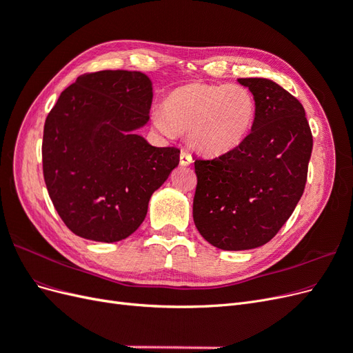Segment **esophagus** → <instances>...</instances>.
<instances>
[{"mask_svg": "<svg viewBox=\"0 0 353 353\" xmlns=\"http://www.w3.org/2000/svg\"><path fill=\"white\" fill-rule=\"evenodd\" d=\"M179 163L183 166H190L191 163H193V157H191V154L188 152L183 150L179 156Z\"/></svg>", "mask_w": 353, "mask_h": 353, "instance_id": "1", "label": "esophagus"}]
</instances>
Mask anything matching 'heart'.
<instances>
[{"instance_id": "heart-1", "label": "heart", "mask_w": 353, "mask_h": 353, "mask_svg": "<svg viewBox=\"0 0 353 353\" xmlns=\"http://www.w3.org/2000/svg\"><path fill=\"white\" fill-rule=\"evenodd\" d=\"M256 101L243 85L188 83L170 92L153 123L166 137L187 132L188 143L206 154L236 148L252 131Z\"/></svg>"}]
</instances>
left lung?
<instances>
[{"label": "left lung", "instance_id": "1", "mask_svg": "<svg viewBox=\"0 0 353 353\" xmlns=\"http://www.w3.org/2000/svg\"><path fill=\"white\" fill-rule=\"evenodd\" d=\"M256 101L250 134L232 150L196 159L194 223L222 250H249L268 243L301 200L312 153L305 109L279 83L240 78Z\"/></svg>", "mask_w": 353, "mask_h": 353}]
</instances>
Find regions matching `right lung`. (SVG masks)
Segmentation results:
<instances>
[{"mask_svg": "<svg viewBox=\"0 0 353 353\" xmlns=\"http://www.w3.org/2000/svg\"><path fill=\"white\" fill-rule=\"evenodd\" d=\"M152 81L141 72L83 73L60 94L42 137V172L66 227L82 239L119 241L141 225L179 148L153 147L135 130L148 121Z\"/></svg>", "mask_w": 353, "mask_h": 353, "instance_id": "1", "label": "right lung"}]
</instances>
